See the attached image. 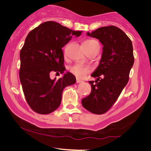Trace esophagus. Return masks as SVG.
I'll use <instances>...</instances> for the list:
<instances>
[{"label":"esophagus","mask_w":151,"mask_h":151,"mask_svg":"<svg viewBox=\"0 0 151 151\" xmlns=\"http://www.w3.org/2000/svg\"><path fill=\"white\" fill-rule=\"evenodd\" d=\"M82 80H81V79H78V78H77V83H81V82H82Z\"/></svg>","instance_id":"esophagus-1"}]
</instances>
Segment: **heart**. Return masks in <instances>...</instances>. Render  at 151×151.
Returning <instances> with one entry per match:
<instances>
[{
  "instance_id": "b5f03b06",
  "label": "heart",
  "mask_w": 151,
  "mask_h": 151,
  "mask_svg": "<svg viewBox=\"0 0 151 151\" xmlns=\"http://www.w3.org/2000/svg\"><path fill=\"white\" fill-rule=\"evenodd\" d=\"M97 42L93 40H86L82 43V45L86 47L91 46ZM91 68L89 66L83 65L81 64H75L70 67V71L72 74L78 77H83L91 72Z\"/></svg>"
}]
</instances>
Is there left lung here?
<instances>
[{
    "mask_svg": "<svg viewBox=\"0 0 151 151\" xmlns=\"http://www.w3.org/2000/svg\"><path fill=\"white\" fill-rule=\"evenodd\" d=\"M86 34L99 40L104 47L99 65L91 74L97 79L89 81L91 92L81 104L91 113L103 114L111 108L129 81L134 62L132 42L124 31L113 25Z\"/></svg>",
    "mask_w": 151,
    "mask_h": 151,
    "instance_id": "obj_1",
    "label": "left lung"
}]
</instances>
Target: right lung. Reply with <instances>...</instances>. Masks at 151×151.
Returning <instances> with one entry per match:
<instances>
[{
	"label": "right lung",
	"instance_id": "right-lung-1",
	"mask_svg": "<svg viewBox=\"0 0 151 151\" xmlns=\"http://www.w3.org/2000/svg\"><path fill=\"white\" fill-rule=\"evenodd\" d=\"M74 31L56 22L47 21L30 31L20 52V80L26 101L36 113L48 114L58 108L66 86L75 84L76 77L70 72L60 79H52V72L63 74L64 55L62 48Z\"/></svg>",
	"mask_w": 151,
	"mask_h": 151
}]
</instances>
